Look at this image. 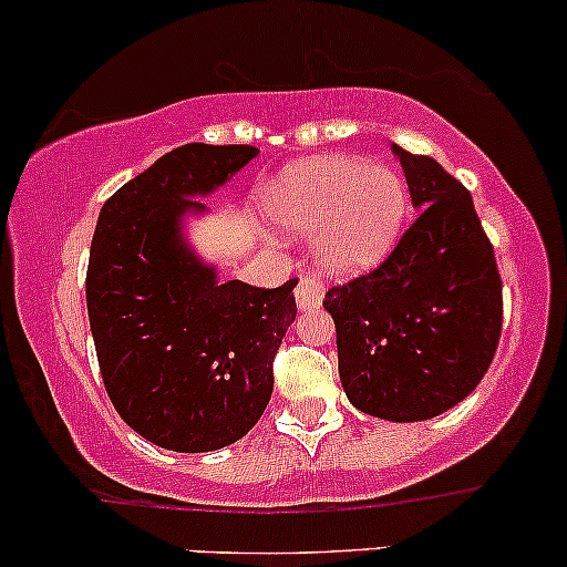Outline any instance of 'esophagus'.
I'll return each mask as SVG.
<instances>
[{
	"label": "esophagus",
	"instance_id": "obj_1",
	"mask_svg": "<svg viewBox=\"0 0 567 567\" xmlns=\"http://www.w3.org/2000/svg\"><path fill=\"white\" fill-rule=\"evenodd\" d=\"M324 298V285L317 275H303L296 285V301L301 309H311V306H320Z\"/></svg>",
	"mask_w": 567,
	"mask_h": 567
}]
</instances>
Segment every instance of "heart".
I'll use <instances>...</instances> for the list:
<instances>
[{"instance_id":"heart-1","label":"heart","mask_w":567,"mask_h":567,"mask_svg":"<svg viewBox=\"0 0 567 567\" xmlns=\"http://www.w3.org/2000/svg\"><path fill=\"white\" fill-rule=\"evenodd\" d=\"M266 205L285 229L317 231V256L328 269L362 271L392 250L408 192L389 167L324 157L282 171Z\"/></svg>"}]
</instances>
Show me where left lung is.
Masks as SVG:
<instances>
[{
	"mask_svg": "<svg viewBox=\"0 0 567 567\" xmlns=\"http://www.w3.org/2000/svg\"><path fill=\"white\" fill-rule=\"evenodd\" d=\"M415 220L375 269L333 285L338 373L349 402L426 421L474 392L496 354L504 296L472 194L437 159L394 146Z\"/></svg>",
	"mask_w": 567,
	"mask_h": 567,
	"instance_id": "8db88e82",
	"label": "left lung"
}]
</instances>
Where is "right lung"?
<instances>
[{"label": "right lung", "mask_w": 567, "mask_h": 567, "mask_svg": "<svg viewBox=\"0 0 567 567\" xmlns=\"http://www.w3.org/2000/svg\"><path fill=\"white\" fill-rule=\"evenodd\" d=\"M258 154L186 143L127 181L97 216L87 315L109 400L130 429L178 453L243 440L275 389V357L296 320L298 279L218 282L181 245L178 220Z\"/></svg>", "instance_id": "1"}]
</instances>
